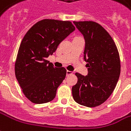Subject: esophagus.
<instances>
[{
	"instance_id": "esophagus-1",
	"label": "esophagus",
	"mask_w": 131,
	"mask_h": 131,
	"mask_svg": "<svg viewBox=\"0 0 131 131\" xmlns=\"http://www.w3.org/2000/svg\"><path fill=\"white\" fill-rule=\"evenodd\" d=\"M72 74V71H67V75H71Z\"/></svg>"
}]
</instances>
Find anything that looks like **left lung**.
Wrapping results in <instances>:
<instances>
[{"instance_id":"left-lung-1","label":"left lung","mask_w":131,"mask_h":131,"mask_svg":"<svg viewBox=\"0 0 131 131\" xmlns=\"http://www.w3.org/2000/svg\"><path fill=\"white\" fill-rule=\"evenodd\" d=\"M85 41L84 60L88 75L76 73L78 82L72 88L75 102L96 107L109 98L120 75V59L115 42L107 31L94 21H73Z\"/></svg>"}]
</instances>
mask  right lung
<instances>
[{
    "label": "right lung",
    "instance_id": "obj_1",
    "mask_svg": "<svg viewBox=\"0 0 131 131\" xmlns=\"http://www.w3.org/2000/svg\"><path fill=\"white\" fill-rule=\"evenodd\" d=\"M70 21L43 19L34 25L22 39L15 62V75L24 95L41 104L56 97L67 70L46 60L61 41L75 30Z\"/></svg>",
    "mask_w": 131,
    "mask_h": 131
}]
</instances>
